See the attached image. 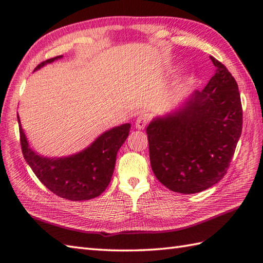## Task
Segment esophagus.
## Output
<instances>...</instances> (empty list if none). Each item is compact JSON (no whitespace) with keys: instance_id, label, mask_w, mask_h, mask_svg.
<instances>
[{"instance_id":"esophagus-1","label":"esophagus","mask_w":263,"mask_h":263,"mask_svg":"<svg viewBox=\"0 0 263 263\" xmlns=\"http://www.w3.org/2000/svg\"><path fill=\"white\" fill-rule=\"evenodd\" d=\"M148 121H149L148 114H146V112L140 114L136 119V128H138V129H144L146 125L148 124Z\"/></svg>"}]
</instances>
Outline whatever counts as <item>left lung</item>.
Segmentation results:
<instances>
[{
    "label": "left lung",
    "mask_w": 263,
    "mask_h": 263,
    "mask_svg": "<svg viewBox=\"0 0 263 263\" xmlns=\"http://www.w3.org/2000/svg\"><path fill=\"white\" fill-rule=\"evenodd\" d=\"M202 92L195 91L178 111L146 128L152 170L171 191L202 192L227 174L242 133L238 83L222 62Z\"/></svg>",
    "instance_id": "1"
}]
</instances>
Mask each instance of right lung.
<instances>
[{
	"mask_svg": "<svg viewBox=\"0 0 263 263\" xmlns=\"http://www.w3.org/2000/svg\"><path fill=\"white\" fill-rule=\"evenodd\" d=\"M51 58L37 65L59 59ZM23 157L39 181L53 194L71 201H83L99 196L110 183L118 149L129 134L130 125L124 124L102 134L81 153L66 158H47L32 151L18 119Z\"/></svg>",
	"mask_w": 263,
	"mask_h": 263,
	"instance_id": "add662e5",
	"label": "right lung"
}]
</instances>
